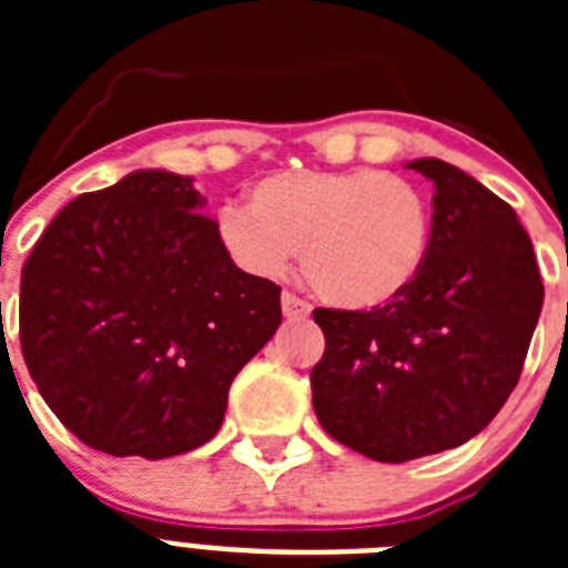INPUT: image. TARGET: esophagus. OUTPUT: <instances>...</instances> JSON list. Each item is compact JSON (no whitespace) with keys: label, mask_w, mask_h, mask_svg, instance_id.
Segmentation results:
<instances>
[{"label":"esophagus","mask_w":568,"mask_h":568,"mask_svg":"<svg viewBox=\"0 0 568 568\" xmlns=\"http://www.w3.org/2000/svg\"><path fill=\"white\" fill-rule=\"evenodd\" d=\"M281 313L287 315V318H307L310 304H307V301H301L298 295L284 293V295H281Z\"/></svg>","instance_id":"obj_1"}]
</instances>
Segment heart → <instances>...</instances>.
<instances>
[{"instance_id":"b5f03b06","label":"heart","mask_w":568,"mask_h":568,"mask_svg":"<svg viewBox=\"0 0 568 568\" xmlns=\"http://www.w3.org/2000/svg\"><path fill=\"white\" fill-rule=\"evenodd\" d=\"M222 253L255 278L301 273L344 310L393 304L418 281L433 247V204L409 179L378 170H284L253 184L250 207L213 222Z\"/></svg>"}]
</instances>
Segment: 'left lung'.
Masks as SVG:
<instances>
[{
	"mask_svg": "<svg viewBox=\"0 0 568 568\" xmlns=\"http://www.w3.org/2000/svg\"><path fill=\"white\" fill-rule=\"evenodd\" d=\"M435 184L433 247L418 281L369 313H313L327 346L313 366L318 424L384 464L466 444L511 395L544 281L518 213L455 164H406Z\"/></svg>",
	"mask_w": 568,
	"mask_h": 568,
	"instance_id": "1",
	"label": "left lung"
}]
</instances>
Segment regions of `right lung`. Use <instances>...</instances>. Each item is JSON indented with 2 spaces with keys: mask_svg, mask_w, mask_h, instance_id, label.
<instances>
[{
  "mask_svg": "<svg viewBox=\"0 0 568 568\" xmlns=\"http://www.w3.org/2000/svg\"><path fill=\"white\" fill-rule=\"evenodd\" d=\"M190 175L133 170L48 224L22 267L19 335L44 404L115 458L207 444L281 287L222 253Z\"/></svg>",
  "mask_w": 568,
  "mask_h": 568,
  "instance_id": "obj_1",
  "label": "right lung"
}]
</instances>
